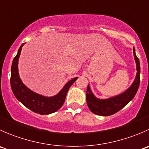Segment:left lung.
I'll return each mask as SVG.
<instances>
[{"label":"left lung","mask_w":149,"mask_h":149,"mask_svg":"<svg viewBox=\"0 0 149 149\" xmlns=\"http://www.w3.org/2000/svg\"><path fill=\"white\" fill-rule=\"evenodd\" d=\"M133 55L136 63V73L134 81L127 90L120 94L108 99L97 98L91 91L89 85L86 90V103L88 108L93 113L101 116H109L116 113L127 104L137 93L140 84V62L136 54V49L133 47Z\"/></svg>","instance_id":"obj_1"}]
</instances>
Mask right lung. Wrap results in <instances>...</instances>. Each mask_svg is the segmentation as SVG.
Masks as SVG:
<instances>
[{
	"label": "right lung",
	"mask_w": 149,
	"mask_h": 149,
	"mask_svg": "<svg viewBox=\"0 0 149 149\" xmlns=\"http://www.w3.org/2000/svg\"><path fill=\"white\" fill-rule=\"evenodd\" d=\"M22 44L18 50L17 55L13 60L11 65V76H10V86L12 91L16 98L22 102L30 110L40 115H49L58 111L65 102L68 91L78 77L71 79L65 84L63 88L59 93L53 97L45 96L34 92L24 85L19 77L18 63L22 47Z\"/></svg>",
	"instance_id": "add662e5"
}]
</instances>
